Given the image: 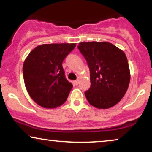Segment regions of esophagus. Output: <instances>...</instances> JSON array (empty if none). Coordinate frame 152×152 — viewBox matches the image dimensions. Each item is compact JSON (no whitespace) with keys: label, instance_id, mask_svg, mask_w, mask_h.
<instances>
[{"label":"esophagus","instance_id":"1","mask_svg":"<svg viewBox=\"0 0 152 152\" xmlns=\"http://www.w3.org/2000/svg\"><path fill=\"white\" fill-rule=\"evenodd\" d=\"M78 83H79V80H78V79H77V80H76V81H74V83H75V84H76V86H77V85L78 84Z\"/></svg>","mask_w":152,"mask_h":152}]
</instances>
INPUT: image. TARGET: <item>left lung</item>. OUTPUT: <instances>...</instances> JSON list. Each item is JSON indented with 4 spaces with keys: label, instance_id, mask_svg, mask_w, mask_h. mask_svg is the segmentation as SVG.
Masks as SVG:
<instances>
[{
    "label": "left lung",
    "instance_id": "obj_1",
    "mask_svg": "<svg viewBox=\"0 0 152 152\" xmlns=\"http://www.w3.org/2000/svg\"><path fill=\"white\" fill-rule=\"evenodd\" d=\"M78 48L90 70L91 86L85 91L88 103L104 109L116 105L126 94L130 81L125 53L108 42H82Z\"/></svg>",
    "mask_w": 152,
    "mask_h": 152
}]
</instances>
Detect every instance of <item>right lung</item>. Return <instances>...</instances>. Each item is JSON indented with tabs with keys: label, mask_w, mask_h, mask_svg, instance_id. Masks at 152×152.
I'll return each mask as SVG.
<instances>
[{
	"label": "right lung",
	"mask_w": 152,
	"mask_h": 152,
	"mask_svg": "<svg viewBox=\"0 0 152 152\" xmlns=\"http://www.w3.org/2000/svg\"><path fill=\"white\" fill-rule=\"evenodd\" d=\"M75 47L76 43L40 45L26 58L23 66L26 88L38 105L53 109L66 101L73 85L66 78L62 63Z\"/></svg>",
	"instance_id": "right-lung-1"
}]
</instances>
